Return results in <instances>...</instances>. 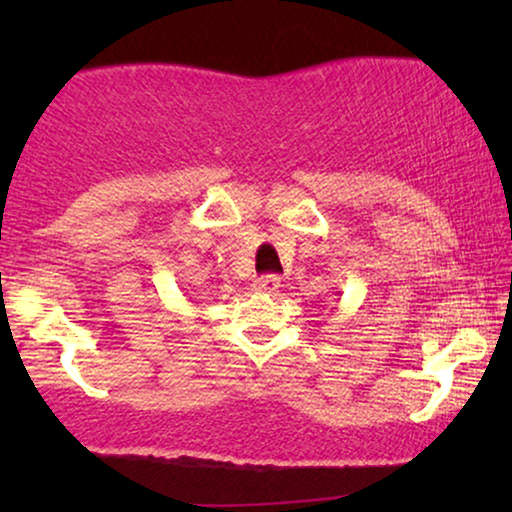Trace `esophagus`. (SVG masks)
<instances>
[{"label":"esophagus","mask_w":512,"mask_h":512,"mask_svg":"<svg viewBox=\"0 0 512 512\" xmlns=\"http://www.w3.org/2000/svg\"><path fill=\"white\" fill-rule=\"evenodd\" d=\"M254 289L258 293H275L279 289V277L275 275H265L261 279H256L254 282Z\"/></svg>","instance_id":"1"}]
</instances>
